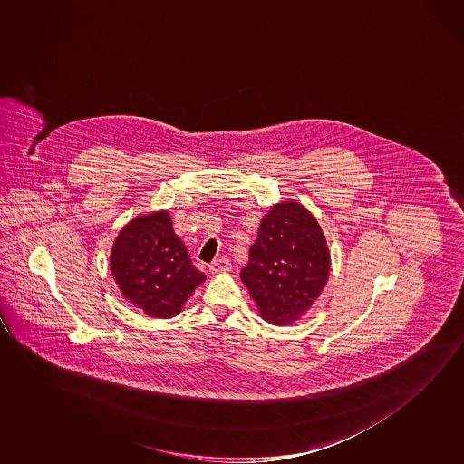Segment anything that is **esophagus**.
<instances>
[{"label": "esophagus", "mask_w": 464, "mask_h": 464, "mask_svg": "<svg viewBox=\"0 0 464 464\" xmlns=\"http://www.w3.org/2000/svg\"><path fill=\"white\" fill-rule=\"evenodd\" d=\"M208 270H210V273H225V271L231 270V264H229L227 257L217 258L212 264L208 265Z\"/></svg>", "instance_id": "obj_1"}]
</instances>
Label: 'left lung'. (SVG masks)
<instances>
[{
  "label": "left lung",
  "mask_w": 464,
  "mask_h": 464,
  "mask_svg": "<svg viewBox=\"0 0 464 464\" xmlns=\"http://www.w3.org/2000/svg\"><path fill=\"white\" fill-rule=\"evenodd\" d=\"M329 275V252L318 221L297 202L271 207L241 270L258 312L271 324L299 320Z\"/></svg>",
  "instance_id": "1"
}]
</instances>
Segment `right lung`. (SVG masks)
I'll return each mask as SVG.
<instances>
[{"instance_id":"right-lung-1","label":"right lung","mask_w":464,"mask_h":464,"mask_svg":"<svg viewBox=\"0 0 464 464\" xmlns=\"http://www.w3.org/2000/svg\"><path fill=\"white\" fill-rule=\"evenodd\" d=\"M111 270L123 295L154 318L179 314L206 279L171 228L169 212L130 221L115 241Z\"/></svg>"}]
</instances>
